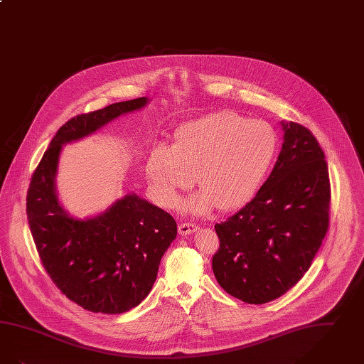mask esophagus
Returning <instances> with one entry per match:
<instances>
[{"label": "esophagus", "instance_id": "34e87169", "mask_svg": "<svg viewBox=\"0 0 364 364\" xmlns=\"http://www.w3.org/2000/svg\"><path fill=\"white\" fill-rule=\"evenodd\" d=\"M199 228L193 223H180L178 225V233L180 235H188V234L195 233Z\"/></svg>", "mask_w": 364, "mask_h": 364}]
</instances>
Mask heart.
Listing matches in <instances>:
<instances>
[{"mask_svg": "<svg viewBox=\"0 0 364 364\" xmlns=\"http://www.w3.org/2000/svg\"><path fill=\"white\" fill-rule=\"evenodd\" d=\"M277 154V131L269 123L220 111L183 124L172 146H156L147 159L146 173L165 205L196 177L202 191L184 207L196 214L215 205L230 211L256 196Z\"/></svg>", "mask_w": 364, "mask_h": 364, "instance_id": "b5f03b06", "label": "heart"}]
</instances>
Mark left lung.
Listing matches in <instances>:
<instances>
[{"mask_svg": "<svg viewBox=\"0 0 364 364\" xmlns=\"http://www.w3.org/2000/svg\"><path fill=\"white\" fill-rule=\"evenodd\" d=\"M283 145L256 196L215 225L213 271L234 298L262 305L294 287L310 268L329 226L331 183L311 131L282 122Z\"/></svg>", "mask_w": 364, "mask_h": 364, "instance_id": "obj_1", "label": "left lung"}]
</instances>
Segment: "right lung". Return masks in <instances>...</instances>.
<instances>
[{
	"label": "right lung",
	"instance_id": "1",
	"mask_svg": "<svg viewBox=\"0 0 364 364\" xmlns=\"http://www.w3.org/2000/svg\"><path fill=\"white\" fill-rule=\"evenodd\" d=\"M147 102V97L115 102L68 120L29 183L27 217L44 269L70 301L93 313L120 314L145 299L177 235V225L172 215L135 193L95 218L70 217L55 188L59 154L62 146Z\"/></svg>",
	"mask_w": 364,
	"mask_h": 364
}]
</instances>
